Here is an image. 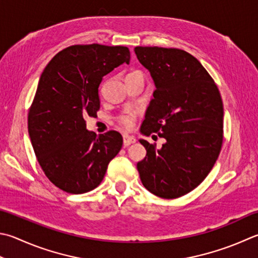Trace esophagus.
<instances>
[{"label":"esophagus","instance_id":"obj_1","mask_svg":"<svg viewBox=\"0 0 258 258\" xmlns=\"http://www.w3.org/2000/svg\"><path fill=\"white\" fill-rule=\"evenodd\" d=\"M136 143V138L133 137V136L129 135H123V145L124 146H130L131 144Z\"/></svg>","mask_w":258,"mask_h":258}]
</instances>
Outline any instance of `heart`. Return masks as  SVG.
<instances>
[{"label":"heart","mask_w":258,"mask_h":258,"mask_svg":"<svg viewBox=\"0 0 258 258\" xmlns=\"http://www.w3.org/2000/svg\"><path fill=\"white\" fill-rule=\"evenodd\" d=\"M136 115H137V111H129V112L120 114L118 116V121L122 127H124L125 129H130L134 125Z\"/></svg>","instance_id":"b5f03b06"}]
</instances>
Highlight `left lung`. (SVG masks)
I'll use <instances>...</instances> for the list:
<instances>
[{"label": "left lung", "mask_w": 258, "mask_h": 258, "mask_svg": "<svg viewBox=\"0 0 258 258\" xmlns=\"http://www.w3.org/2000/svg\"><path fill=\"white\" fill-rule=\"evenodd\" d=\"M138 60L156 85L140 131L165 138L162 148L147 140L137 164L143 185L163 199H176L205 181L223 142V104L210 74L191 53L177 48L136 47Z\"/></svg>", "instance_id": "1"}]
</instances>
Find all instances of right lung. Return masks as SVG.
<instances>
[{
    "instance_id": "1",
    "label": "right lung",
    "mask_w": 258,
    "mask_h": 258,
    "mask_svg": "<svg viewBox=\"0 0 258 258\" xmlns=\"http://www.w3.org/2000/svg\"><path fill=\"white\" fill-rule=\"evenodd\" d=\"M123 46L73 45L48 62L28 113L33 150L48 179L67 193L90 192L103 179L122 147V136L86 130L100 110L99 85L115 67L129 64Z\"/></svg>"
}]
</instances>
